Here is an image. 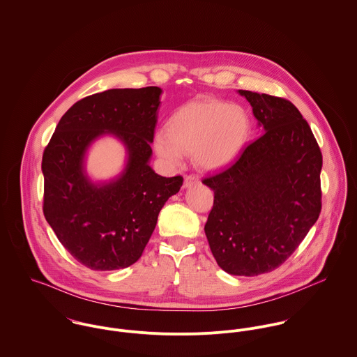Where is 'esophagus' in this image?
<instances>
[{
	"mask_svg": "<svg viewBox=\"0 0 357 357\" xmlns=\"http://www.w3.org/2000/svg\"><path fill=\"white\" fill-rule=\"evenodd\" d=\"M197 183H199V179L196 175H185V183H183L185 188H190V186L197 185Z\"/></svg>",
	"mask_w": 357,
	"mask_h": 357,
	"instance_id": "34e87169",
	"label": "esophagus"
}]
</instances>
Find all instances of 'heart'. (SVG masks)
I'll return each mask as SVG.
<instances>
[{"label":"heart","instance_id":"1","mask_svg":"<svg viewBox=\"0 0 357 357\" xmlns=\"http://www.w3.org/2000/svg\"><path fill=\"white\" fill-rule=\"evenodd\" d=\"M249 116L238 105L204 98L174 112L168 131L155 135V151L168 164L195 155L201 167L216 169L236 159L249 134Z\"/></svg>","mask_w":357,"mask_h":357}]
</instances>
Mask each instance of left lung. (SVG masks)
<instances>
[{"instance_id":"left-lung-1","label":"left lung","mask_w":357,"mask_h":357,"mask_svg":"<svg viewBox=\"0 0 357 357\" xmlns=\"http://www.w3.org/2000/svg\"><path fill=\"white\" fill-rule=\"evenodd\" d=\"M263 134L225 171L205 223L211 252L226 273L255 277L283 264L321 211V152L307 120L286 98L238 90Z\"/></svg>"}]
</instances>
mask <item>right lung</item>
I'll return each instance as SVG.
<instances>
[{
  "label": "right lung",
  "mask_w": 357,
  "mask_h": 357,
  "mask_svg": "<svg viewBox=\"0 0 357 357\" xmlns=\"http://www.w3.org/2000/svg\"><path fill=\"white\" fill-rule=\"evenodd\" d=\"M161 89H111L82 98L59 121L42 156L43 215L61 245L84 267L112 271L134 264L152 236L160 209L183 183L149 165ZM115 133L129 161L119 180L93 185L84 175L88 145Z\"/></svg>",
  "instance_id": "right-lung-1"
}]
</instances>
